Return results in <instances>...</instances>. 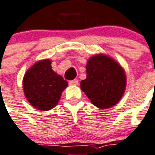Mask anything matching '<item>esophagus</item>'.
Returning a JSON list of instances; mask_svg holds the SVG:
<instances>
[{"label":"esophagus","mask_w":155,"mask_h":155,"mask_svg":"<svg viewBox=\"0 0 155 155\" xmlns=\"http://www.w3.org/2000/svg\"><path fill=\"white\" fill-rule=\"evenodd\" d=\"M78 80H73V81H69V84L70 85H78Z\"/></svg>","instance_id":"34e87169"}]
</instances>
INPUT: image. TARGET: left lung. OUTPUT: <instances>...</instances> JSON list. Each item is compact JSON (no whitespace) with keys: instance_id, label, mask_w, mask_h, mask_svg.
I'll use <instances>...</instances> for the list:
<instances>
[{"instance_id":"left-lung-1","label":"left lung","mask_w":155,"mask_h":155,"mask_svg":"<svg viewBox=\"0 0 155 155\" xmlns=\"http://www.w3.org/2000/svg\"><path fill=\"white\" fill-rule=\"evenodd\" d=\"M86 79L81 88L96 107L107 109L118 103L125 92L127 77L120 64L108 55H93L86 64Z\"/></svg>"}]
</instances>
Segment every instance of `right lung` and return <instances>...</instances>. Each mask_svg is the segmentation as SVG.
Here are the masks:
<instances>
[{"mask_svg": "<svg viewBox=\"0 0 155 155\" xmlns=\"http://www.w3.org/2000/svg\"><path fill=\"white\" fill-rule=\"evenodd\" d=\"M51 63L48 59L38 61L27 70L22 80L27 100L40 111L54 107L68 86V82L52 70Z\"/></svg>", "mask_w": 155, "mask_h": 155, "instance_id": "add662e5", "label": "right lung"}]
</instances>
